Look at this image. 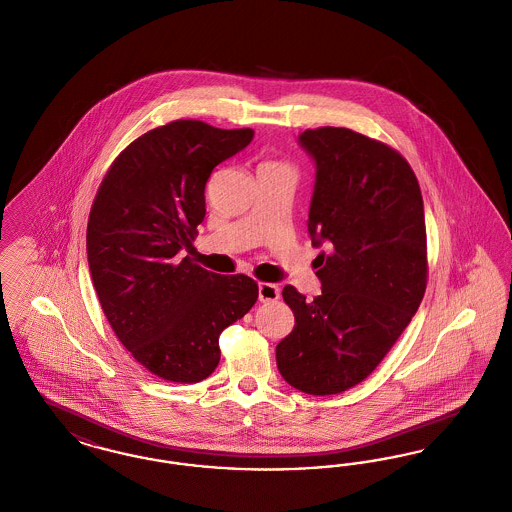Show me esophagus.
Instances as JSON below:
<instances>
[{
  "mask_svg": "<svg viewBox=\"0 0 512 512\" xmlns=\"http://www.w3.org/2000/svg\"><path fill=\"white\" fill-rule=\"evenodd\" d=\"M276 299H280L278 286L268 284V282H261L259 284V301L261 303H270V301H276Z\"/></svg>",
  "mask_w": 512,
  "mask_h": 512,
  "instance_id": "1",
  "label": "esophagus"
}]
</instances>
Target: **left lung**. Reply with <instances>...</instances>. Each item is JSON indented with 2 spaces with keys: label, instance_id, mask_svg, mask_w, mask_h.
Here are the masks:
<instances>
[{
  "label": "left lung",
  "instance_id": "obj_1",
  "mask_svg": "<svg viewBox=\"0 0 512 512\" xmlns=\"http://www.w3.org/2000/svg\"><path fill=\"white\" fill-rule=\"evenodd\" d=\"M317 165L309 236L320 253L322 293L293 286L295 317L276 365L295 390L334 395L363 382L411 322L426 292V224L418 180L405 157L349 128L299 134Z\"/></svg>",
  "mask_w": 512,
  "mask_h": 512
}]
</instances>
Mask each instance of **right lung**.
<instances>
[{
	"instance_id": "1",
	"label": "right lung",
	"mask_w": 512,
	"mask_h": 512,
	"mask_svg": "<svg viewBox=\"0 0 512 512\" xmlns=\"http://www.w3.org/2000/svg\"><path fill=\"white\" fill-rule=\"evenodd\" d=\"M253 134L192 119L153 128L113 161L94 199L86 249L101 309L163 380H205L219 365L220 332L257 301L249 276L215 274L184 255L195 251L211 172Z\"/></svg>"
}]
</instances>
